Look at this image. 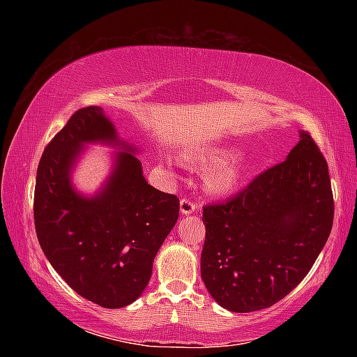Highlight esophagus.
I'll use <instances>...</instances> for the list:
<instances>
[{
    "instance_id": "obj_1",
    "label": "esophagus",
    "mask_w": 357,
    "mask_h": 357,
    "mask_svg": "<svg viewBox=\"0 0 357 357\" xmlns=\"http://www.w3.org/2000/svg\"><path fill=\"white\" fill-rule=\"evenodd\" d=\"M196 208H198V206H196V204L192 202L190 199L184 198V199H181V202H179V210H181V215H183V216L195 213Z\"/></svg>"
}]
</instances>
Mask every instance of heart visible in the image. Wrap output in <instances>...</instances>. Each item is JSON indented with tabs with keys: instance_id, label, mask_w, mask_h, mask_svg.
<instances>
[{
	"instance_id": "1",
	"label": "heart",
	"mask_w": 357,
	"mask_h": 357,
	"mask_svg": "<svg viewBox=\"0 0 357 357\" xmlns=\"http://www.w3.org/2000/svg\"><path fill=\"white\" fill-rule=\"evenodd\" d=\"M238 153V147L216 146L192 151L187 158L201 167L215 165L207 172L204 187L213 196H227L238 190L250 172V161Z\"/></svg>"
}]
</instances>
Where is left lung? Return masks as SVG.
Here are the masks:
<instances>
[{"label": "left lung", "instance_id": "left-lung-1", "mask_svg": "<svg viewBox=\"0 0 357 357\" xmlns=\"http://www.w3.org/2000/svg\"><path fill=\"white\" fill-rule=\"evenodd\" d=\"M333 215L327 161L299 130L284 162L227 202L204 207L201 276L211 298L234 313L276 304L312 270Z\"/></svg>", "mask_w": 357, "mask_h": 357}]
</instances>
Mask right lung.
I'll list each match as a JSON object with an SVG mask.
<instances>
[{"label": "right lung", "mask_w": 357, "mask_h": 357, "mask_svg": "<svg viewBox=\"0 0 357 357\" xmlns=\"http://www.w3.org/2000/svg\"><path fill=\"white\" fill-rule=\"evenodd\" d=\"M112 146L111 172L87 195L73 183L84 149ZM141 150L119 138L102 107L78 110L45 147L36 172V236L55 271L82 298L123 308L139 298L178 221L179 199L144 178Z\"/></svg>", "instance_id": "obj_1"}]
</instances>
